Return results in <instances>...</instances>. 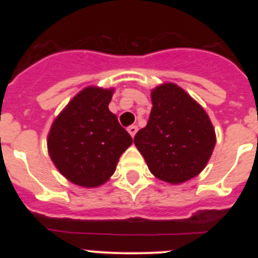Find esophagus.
Listing matches in <instances>:
<instances>
[{
	"label": "esophagus",
	"mask_w": 258,
	"mask_h": 258,
	"mask_svg": "<svg viewBox=\"0 0 258 258\" xmlns=\"http://www.w3.org/2000/svg\"><path fill=\"white\" fill-rule=\"evenodd\" d=\"M137 131H138V127H137V125H131V126L127 127V132H129V134H131L132 137L136 136Z\"/></svg>",
	"instance_id": "1"
}]
</instances>
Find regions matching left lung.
Masks as SVG:
<instances>
[{
  "label": "left lung",
  "instance_id": "left-lung-1",
  "mask_svg": "<svg viewBox=\"0 0 258 258\" xmlns=\"http://www.w3.org/2000/svg\"><path fill=\"white\" fill-rule=\"evenodd\" d=\"M149 122L134 143L152 174L169 183H182L199 174L216 145L213 125L206 111L174 84L151 93Z\"/></svg>",
  "mask_w": 258,
  "mask_h": 258
}]
</instances>
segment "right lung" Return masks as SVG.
<instances>
[{
  "instance_id": "right-lung-1",
  "label": "right lung",
  "mask_w": 258,
  "mask_h": 258,
  "mask_svg": "<svg viewBox=\"0 0 258 258\" xmlns=\"http://www.w3.org/2000/svg\"><path fill=\"white\" fill-rule=\"evenodd\" d=\"M112 89L80 92L52 122L47 149L52 163L71 182L97 187L113 174L133 140L108 109Z\"/></svg>"
}]
</instances>
